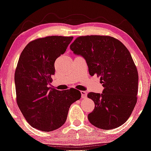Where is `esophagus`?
I'll return each instance as SVG.
<instances>
[{"label":"esophagus","mask_w":151,"mask_h":151,"mask_svg":"<svg viewBox=\"0 0 151 151\" xmlns=\"http://www.w3.org/2000/svg\"><path fill=\"white\" fill-rule=\"evenodd\" d=\"M81 97H82V98H87V93L86 91H81Z\"/></svg>","instance_id":"obj_1"}]
</instances>
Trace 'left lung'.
<instances>
[{"label": "left lung", "mask_w": 151, "mask_h": 151, "mask_svg": "<svg viewBox=\"0 0 151 151\" xmlns=\"http://www.w3.org/2000/svg\"><path fill=\"white\" fill-rule=\"evenodd\" d=\"M70 48L85 58L91 76H100L102 93L90 92L95 104L89 122L102 129L116 128L126 122L137 102L138 74L131 54L119 40L109 36L77 37Z\"/></svg>", "instance_id": "1"}]
</instances>
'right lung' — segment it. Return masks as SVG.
I'll list each match as a JSON object with an SVG mask.
<instances>
[{
    "mask_svg": "<svg viewBox=\"0 0 151 151\" xmlns=\"http://www.w3.org/2000/svg\"><path fill=\"white\" fill-rule=\"evenodd\" d=\"M73 37L51 36L29 42L19 56L15 72L18 107L32 127L51 132L64 124L69 108L79 100L76 89L59 91L49 87L55 60L66 51Z\"/></svg>",
    "mask_w": 151,
    "mask_h": 151,
    "instance_id": "right-lung-1",
    "label": "right lung"
}]
</instances>
